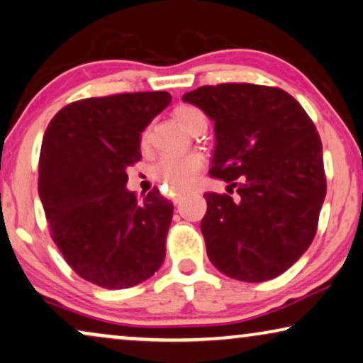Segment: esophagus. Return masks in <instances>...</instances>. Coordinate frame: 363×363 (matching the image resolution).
<instances>
[{
	"label": "esophagus",
	"instance_id": "34e87169",
	"mask_svg": "<svg viewBox=\"0 0 363 363\" xmlns=\"http://www.w3.org/2000/svg\"><path fill=\"white\" fill-rule=\"evenodd\" d=\"M182 198H183V193L182 191L173 193V203H175V205H178V203H180Z\"/></svg>",
	"mask_w": 363,
	"mask_h": 363
}]
</instances>
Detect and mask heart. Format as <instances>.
I'll return each mask as SVG.
<instances>
[{
    "label": "heart",
    "instance_id": "1",
    "mask_svg": "<svg viewBox=\"0 0 363 363\" xmlns=\"http://www.w3.org/2000/svg\"><path fill=\"white\" fill-rule=\"evenodd\" d=\"M173 117L186 132L193 133L198 127L206 125V117L200 108L190 104H180L173 108ZM147 132L142 133V145H147ZM203 157L200 153H186V155H165L152 167V175L168 188H188L203 168Z\"/></svg>",
    "mask_w": 363,
    "mask_h": 363
}]
</instances>
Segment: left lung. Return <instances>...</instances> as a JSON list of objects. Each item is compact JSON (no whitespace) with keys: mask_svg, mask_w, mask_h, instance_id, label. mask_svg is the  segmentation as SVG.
<instances>
[{"mask_svg":"<svg viewBox=\"0 0 363 363\" xmlns=\"http://www.w3.org/2000/svg\"><path fill=\"white\" fill-rule=\"evenodd\" d=\"M183 101L215 122L210 175L230 183V195L205 193L208 257L233 279H274L311 246L325 198L314 122L286 91L256 84L203 86Z\"/></svg>","mask_w":363,"mask_h":363,"instance_id":"8db88e82","label":"left lung"}]
</instances>
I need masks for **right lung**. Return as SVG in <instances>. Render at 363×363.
Returning a JSON list of instances; mask_svg holds the SVG:
<instances>
[{
    "label": "right lung",
    "instance_id": "add662e5",
    "mask_svg": "<svg viewBox=\"0 0 363 363\" xmlns=\"http://www.w3.org/2000/svg\"><path fill=\"white\" fill-rule=\"evenodd\" d=\"M172 102L168 92L113 94L62 107L39 155L38 191L67 264L106 289L147 281L165 259L173 205L157 188L128 191L127 168L142 158L140 135Z\"/></svg>",
    "mask_w": 363,
    "mask_h": 363
}]
</instances>
